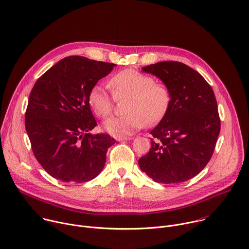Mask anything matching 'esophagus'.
<instances>
[{
  "instance_id": "34e87169",
  "label": "esophagus",
  "mask_w": 249,
  "mask_h": 249,
  "mask_svg": "<svg viewBox=\"0 0 249 249\" xmlns=\"http://www.w3.org/2000/svg\"><path fill=\"white\" fill-rule=\"evenodd\" d=\"M132 138L131 137H117L116 138V141L117 142H122V141H129L131 140Z\"/></svg>"
}]
</instances>
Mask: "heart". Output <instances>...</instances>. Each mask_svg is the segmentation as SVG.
<instances>
[{"instance_id":"heart-1","label":"heart","mask_w":249,"mask_h":249,"mask_svg":"<svg viewBox=\"0 0 249 249\" xmlns=\"http://www.w3.org/2000/svg\"><path fill=\"white\" fill-rule=\"evenodd\" d=\"M111 95L102 85H95L89 92V104L100 118L108 117L114 108V100L127 99L123 116L112 117L104 123L105 130L116 137L128 136L145 124L153 126L167 113L172 92L167 84L135 69L119 71L109 80Z\"/></svg>"}]
</instances>
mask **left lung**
I'll list each match as a JSON object with an SVG mask.
<instances>
[{
  "label": "left lung",
  "instance_id": "8db88e82",
  "mask_svg": "<svg viewBox=\"0 0 249 249\" xmlns=\"http://www.w3.org/2000/svg\"><path fill=\"white\" fill-rule=\"evenodd\" d=\"M172 92L170 107L150 132L151 147L139 166L154 182L182 183L196 176L212 157L221 121L211 86L195 69L179 61L142 67Z\"/></svg>",
  "mask_w": 249,
  "mask_h": 249
}]
</instances>
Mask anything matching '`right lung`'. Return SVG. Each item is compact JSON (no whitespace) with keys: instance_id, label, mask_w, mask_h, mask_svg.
I'll return each mask as SVG.
<instances>
[{"instance_id":"1","label":"right lung","mask_w":249,"mask_h":249,"mask_svg":"<svg viewBox=\"0 0 249 249\" xmlns=\"http://www.w3.org/2000/svg\"><path fill=\"white\" fill-rule=\"evenodd\" d=\"M115 65L72 55L36 81L25 112V129L36 159L54 179L84 183L103 170L115 140L107 134L89 133L97 122L88 97Z\"/></svg>"}]
</instances>
